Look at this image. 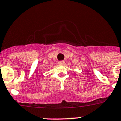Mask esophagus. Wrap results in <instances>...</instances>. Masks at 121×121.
<instances>
[{"label": "esophagus", "mask_w": 121, "mask_h": 121, "mask_svg": "<svg viewBox=\"0 0 121 121\" xmlns=\"http://www.w3.org/2000/svg\"><path fill=\"white\" fill-rule=\"evenodd\" d=\"M65 61H58V64L59 65H65Z\"/></svg>", "instance_id": "obj_1"}]
</instances>
